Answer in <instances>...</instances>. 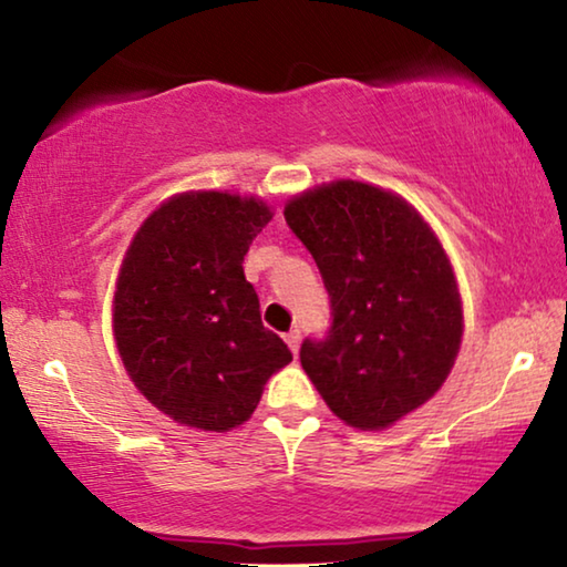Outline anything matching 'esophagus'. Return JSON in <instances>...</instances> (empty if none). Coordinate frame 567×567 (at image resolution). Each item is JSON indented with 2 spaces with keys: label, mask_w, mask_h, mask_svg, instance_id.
<instances>
[{
  "label": "esophagus",
  "mask_w": 567,
  "mask_h": 567,
  "mask_svg": "<svg viewBox=\"0 0 567 567\" xmlns=\"http://www.w3.org/2000/svg\"><path fill=\"white\" fill-rule=\"evenodd\" d=\"M284 340H286V346L291 348V353L297 355V353H299V343H301V332H299V330H289V332H286V336H284Z\"/></svg>",
  "instance_id": "34e87169"
}]
</instances>
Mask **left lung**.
<instances>
[{
	"instance_id": "8db88e82",
	"label": "left lung",
	"mask_w": 567,
	"mask_h": 567,
	"mask_svg": "<svg viewBox=\"0 0 567 567\" xmlns=\"http://www.w3.org/2000/svg\"><path fill=\"white\" fill-rule=\"evenodd\" d=\"M284 216L320 268L328 340L301 346L324 405L359 431H384L452 374L464 315L452 260L400 193L330 181L286 200Z\"/></svg>"
}]
</instances>
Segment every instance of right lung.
<instances>
[{
	"mask_svg": "<svg viewBox=\"0 0 567 567\" xmlns=\"http://www.w3.org/2000/svg\"><path fill=\"white\" fill-rule=\"evenodd\" d=\"M274 219L258 196L185 190L162 200L123 255L113 340L159 413L196 431H231L258 408L291 351L262 328L245 278L250 243Z\"/></svg>",
	"mask_w": 567,
	"mask_h": 567,
	"instance_id": "right-lung-1",
	"label": "right lung"
}]
</instances>
